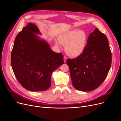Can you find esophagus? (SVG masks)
I'll list each match as a JSON object with an SVG mask.
<instances>
[{"instance_id":"1","label":"esophagus","mask_w":121,"mask_h":121,"mask_svg":"<svg viewBox=\"0 0 121 121\" xmlns=\"http://www.w3.org/2000/svg\"><path fill=\"white\" fill-rule=\"evenodd\" d=\"M67 60V57L64 56V63H66Z\"/></svg>"}]
</instances>
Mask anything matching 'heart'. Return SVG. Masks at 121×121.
I'll return each instance as SVG.
<instances>
[{
  "mask_svg": "<svg viewBox=\"0 0 121 121\" xmlns=\"http://www.w3.org/2000/svg\"><path fill=\"white\" fill-rule=\"evenodd\" d=\"M58 41L65 46V52L69 56L76 57L84 52L87 41V35L85 31L73 29L61 33ZM56 45L57 43L56 42Z\"/></svg>",
  "mask_w": 121,
  "mask_h": 121,
  "instance_id": "b5f03b06",
  "label": "heart"
}]
</instances>
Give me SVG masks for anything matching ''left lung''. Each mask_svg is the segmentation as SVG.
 <instances>
[{"label":"left lung","mask_w":121,"mask_h":121,"mask_svg":"<svg viewBox=\"0 0 121 121\" xmlns=\"http://www.w3.org/2000/svg\"><path fill=\"white\" fill-rule=\"evenodd\" d=\"M106 36L95 28L90 33L83 52L68 59L73 86L87 92L96 89L107 77L112 64V53Z\"/></svg>","instance_id":"8db88e82"}]
</instances>
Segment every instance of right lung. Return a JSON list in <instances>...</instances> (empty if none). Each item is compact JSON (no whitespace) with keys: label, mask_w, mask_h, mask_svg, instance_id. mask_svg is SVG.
Wrapping results in <instances>:
<instances>
[{"label":"right lung","mask_w":121,"mask_h":121,"mask_svg":"<svg viewBox=\"0 0 121 121\" xmlns=\"http://www.w3.org/2000/svg\"><path fill=\"white\" fill-rule=\"evenodd\" d=\"M35 25L29 23L16 36L11 54L17 81L31 91H43L51 86L52 72L64 64V56L53 52Z\"/></svg>","instance_id":"1"}]
</instances>
